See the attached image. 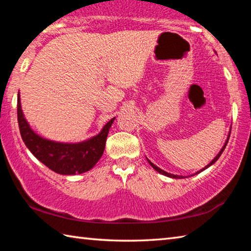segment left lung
Returning <instances> with one entry per match:
<instances>
[{"label":"left lung","instance_id":"left-lung-1","mask_svg":"<svg viewBox=\"0 0 251 251\" xmlns=\"http://www.w3.org/2000/svg\"><path fill=\"white\" fill-rule=\"evenodd\" d=\"M229 136H230V133H229V135H228V138H227V141H226V143H225V145H224V147L222 148V151H220L218 152V155H217V156H216V157H215V158H214V159H212V160L210 161V163H209V164H208V165H207V166H206L205 168H202V169H201V171H199V172H197L196 174H199V173H201V172H202V171H205V169H206V168H208V167H209V166H211V165H212V164H215V163H216V161H217V159L219 158V157H220V155H222V154H223V151H224V150H225V148H226V146H227V143H228V141H229ZM147 160H148V159H147ZM148 163H150V164H151V166L152 168H154V169H155V171H157V172H158V173H160V174H163V175H165V176H167V177H171V178H176V179H178V178H185L184 176H178V175H173V174H169V173H167V172H165V171H163V169H160L159 167H157V166H156V165H154V164H152L151 160H148ZM192 176H193V175H192Z\"/></svg>","mask_w":251,"mask_h":251}]
</instances>
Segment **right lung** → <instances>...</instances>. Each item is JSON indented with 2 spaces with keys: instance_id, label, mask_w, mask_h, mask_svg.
Returning <instances> with one entry per match:
<instances>
[{
  "instance_id": "1",
  "label": "right lung",
  "mask_w": 251,
  "mask_h": 251,
  "mask_svg": "<svg viewBox=\"0 0 251 251\" xmlns=\"http://www.w3.org/2000/svg\"><path fill=\"white\" fill-rule=\"evenodd\" d=\"M114 120L115 117L103 127L99 135L82 143L66 144L49 141L37 135L29 127L21 107L20 93L18 94V121L23 142L46 167L61 175L82 174L95 166L103 155L106 139Z\"/></svg>"
}]
</instances>
